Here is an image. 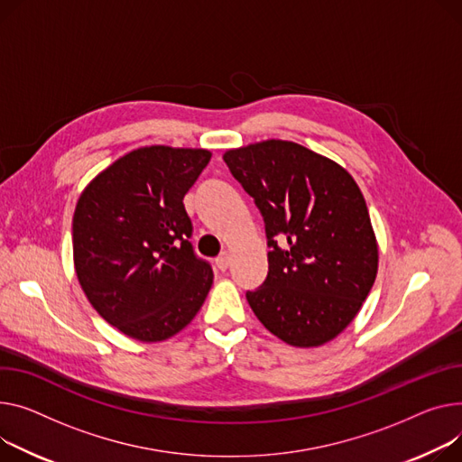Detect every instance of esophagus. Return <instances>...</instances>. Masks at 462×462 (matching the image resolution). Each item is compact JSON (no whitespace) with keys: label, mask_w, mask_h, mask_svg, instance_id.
Masks as SVG:
<instances>
[{"label":"esophagus","mask_w":462,"mask_h":462,"mask_svg":"<svg viewBox=\"0 0 462 462\" xmlns=\"http://www.w3.org/2000/svg\"><path fill=\"white\" fill-rule=\"evenodd\" d=\"M215 265H217L219 271H226L230 267V254L228 253L221 254L217 260H215Z\"/></svg>","instance_id":"34e87169"}]
</instances>
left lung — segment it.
<instances>
[{"mask_svg":"<svg viewBox=\"0 0 462 462\" xmlns=\"http://www.w3.org/2000/svg\"><path fill=\"white\" fill-rule=\"evenodd\" d=\"M223 160L260 208L271 247L265 282L247 293L254 316L288 346H325L356 318L379 269L358 183L340 163L293 141L230 148Z\"/></svg>","mask_w":462,"mask_h":462,"instance_id":"obj_1","label":"left lung"}]
</instances>
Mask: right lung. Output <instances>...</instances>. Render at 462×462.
<instances>
[{"instance_id":"add662e5","label":"right lung","mask_w":462,"mask_h":462,"mask_svg":"<svg viewBox=\"0 0 462 462\" xmlns=\"http://www.w3.org/2000/svg\"><path fill=\"white\" fill-rule=\"evenodd\" d=\"M211 160L206 148H135L92 178L72 219L74 269L109 325L144 344L186 328L213 284L195 258L183 197Z\"/></svg>"}]
</instances>
